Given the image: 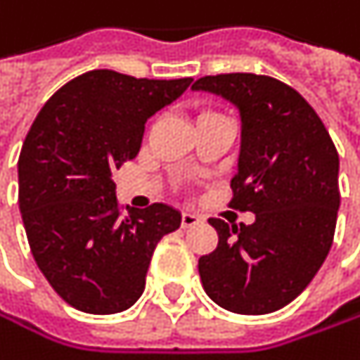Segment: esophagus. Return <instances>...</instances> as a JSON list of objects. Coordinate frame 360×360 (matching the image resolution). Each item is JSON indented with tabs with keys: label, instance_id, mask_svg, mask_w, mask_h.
Here are the masks:
<instances>
[{
	"label": "esophagus",
	"instance_id": "1",
	"mask_svg": "<svg viewBox=\"0 0 360 360\" xmlns=\"http://www.w3.org/2000/svg\"><path fill=\"white\" fill-rule=\"evenodd\" d=\"M196 224H200V217H198L196 213H188V211H186V213L181 215V226H184V228H192V226H196Z\"/></svg>",
	"mask_w": 360,
	"mask_h": 360
}]
</instances>
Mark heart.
<instances>
[{
	"label": "heart",
	"mask_w": 360,
	"mask_h": 360,
	"mask_svg": "<svg viewBox=\"0 0 360 360\" xmlns=\"http://www.w3.org/2000/svg\"><path fill=\"white\" fill-rule=\"evenodd\" d=\"M205 115H215V111H205V113H200V117H205Z\"/></svg>",
	"instance_id": "b5f03b06"
}]
</instances>
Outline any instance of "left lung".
I'll return each mask as SVG.
<instances>
[{
    "label": "left lung",
    "mask_w": 360,
    "mask_h": 360,
    "mask_svg": "<svg viewBox=\"0 0 360 360\" xmlns=\"http://www.w3.org/2000/svg\"><path fill=\"white\" fill-rule=\"evenodd\" d=\"M192 88L238 107L243 134L230 207L255 213L251 226L209 219L219 243L198 259L202 287L236 314L281 310L310 285L333 245L338 149L310 103L281 79L221 73Z\"/></svg>",
    "instance_id": "8db88e82"
}]
</instances>
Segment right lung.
<instances>
[{
	"instance_id": "add662e5",
	"label": "right lung",
	"mask_w": 360,
	"mask_h": 360,
	"mask_svg": "<svg viewBox=\"0 0 360 360\" xmlns=\"http://www.w3.org/2000/svg\"><path fill=\"white\" fill-rule=\"evenodd\" d=\"M190 84L94 69L58 88L31 124L18 207L37 268L75 310L130 308L155 245L181 226V213L162 202L122 215L111 172L139 153L145 122Z\"/></svg>"
}]
</instances>
